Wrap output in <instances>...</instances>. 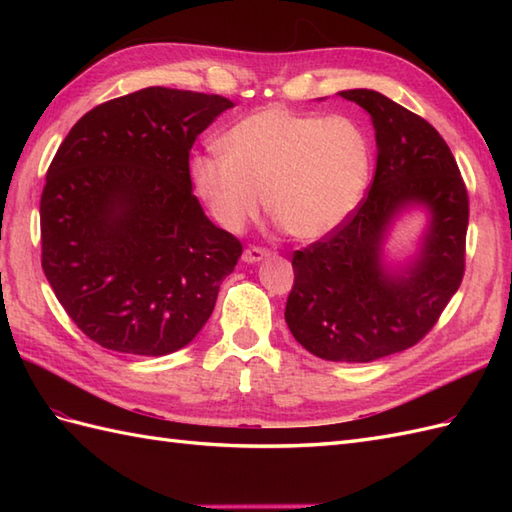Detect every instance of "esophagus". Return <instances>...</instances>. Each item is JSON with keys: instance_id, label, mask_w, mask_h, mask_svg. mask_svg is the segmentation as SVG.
Returning a JSON list of instances; mask_svg holds the SVG:
<instances>
[{"instance_id": "obj_1", "label": "esophagus", "mask_w": 512, "mask_h": 512, "mask_svg": "<svg viewBox=\"0 0 512 512\" xmlns=\"http://www.w3.org/2000/svg\"><path fill=\"white\" fill-rule=\"evenodd\" d=\"M268 255H270V250L264 248V246H248L244 250L242 259H244L246 264H257V262H262V259H266Z\"/></svg>"}]
</instances>
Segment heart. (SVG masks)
<instances>
[{
    "label": "heart",
    "mask_w": 512,
    "mask_h": 512,
    "mask_svg": "<svg viewBox=\"0 0 512 512\" xmlns=\"http://www.w3.org/2000/svg\"><path fill=\"white\" fill-rule=\"evenodd\" d=\"M222 151L191 162L195 189L213 217L239 231L266 206L297 239H321L361 202L372 167L365 129L347 116L266 107L235 123Z\"/></svg>",
    "instance_id": "1"
}]
</instances>
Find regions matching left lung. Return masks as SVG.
Listing matches in <instances>:
<instances>
[{"label":"left lung","instance_id":"1","mask_svg":"<svg viewBox=\"0 0 512 512\" xmlns=\"http://www.w3.org/2000/svg\"><path fill=\"white\" fill-rule=\"evenodd\" d=\"M339 94L372 116L376 173L339 228L295 250L286 323L314 356L369 363L416 345L458 292L469 193L436 127L380 92ZM413 203L428 206L430 231L417 262L391 274L379 257L382 239L393 217Z\"/></svg>","mask_w":512,"mask_h":512}]
</instances>
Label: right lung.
I'll return each instance as SVG.
<instances>
[{
  "label": "right lung",
  "instance_id": "right-lung-1",
  "mask_svg": "<svg viewBox=\"0 0 512 512\" xmlns=\"http://www.w3.org/2000/svg\"><path fill=\"white\" fill-rule=\"evenodd\" d=\"M233 101L145 88L96 105L54 154L41 193V268L105 350L165 356L215 308L242 244L191 193L189 151Z\"/></svg>",
  "mask_w": 512,
  "mask_h": 512
}]
</instances>
